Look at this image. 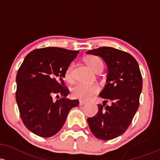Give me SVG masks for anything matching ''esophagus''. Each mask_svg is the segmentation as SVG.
<instances>
[{
    "instance_id": "34e87169",
    "label": "esophagus",
    "mask_w": 160,
    "mask_h": 160,
    "mask_svg": "<svg viewBox=\"0 0 160 160\" xmlns=\"http://www.w3.org/2000/svg\"><path fill=\"white\" fill-rule=\"evenodd\" d=\"M86 103H87V102L83 101V100H80V102H79V105L80 106H83V105L86 104Z\"/></svg>"
}]
</instances>
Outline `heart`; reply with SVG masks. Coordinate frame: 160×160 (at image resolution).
Masks as SVG:
<instances>
[{"instance_id":"1","label":"heart","mask_w":160,"mask_h":160,"mask_svg":"<svg viewBox=\"0 0 160 160\" xmlns=\"http://www.w3.org/2000/svg\"><path fill=\"white\" fill-rule=\"evenodd\" d=\"M86 61L88 65L96 72H99L102 70L103 64L102 61L97 56H89L86 58ZM73 68L74 64L71 63L66 68L64 71V80L68 83H71L74 80L73 76ZM100 90V87L98 84L96 83H77L73 87H71V93L72 97L75 99L87 100L90 99L95 94L98 93Z\"/></svg>"}]
</instances>
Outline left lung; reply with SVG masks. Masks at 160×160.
Here are the masks:
<instances>
[{
    "instance_id": "obj_1",
    "label": "left lung",
    "mask_w": 160,
    "mask_h": 160,
    "mask_svg": "<svg viewBox=\"0 0 160 160\" xmlns=\"http://www.w3.org/2000/svg\"><path fill=\"white\" fill-rule=\"evenodd\" d=\"M87 54L101 57L108 67L106 85L99 94L105 101L98 104V113L87 118L89 129L98 139H114L127 131L139 107L143 84L139 65L131 54L112 47Z\"/></svg>"
}]
</instances>
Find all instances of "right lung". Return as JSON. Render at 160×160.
<instances>
[{
	"label": "right lung",
	"mask_w": 160,
	"mask_h": 160,
	"mask_svg": "<svg viewBox=\"0 0 160 160\" xmlns=\"http://www.w3.org/2000/svg\"><path fill=\"white\" fill-rule=\"evenodd\" d=\"M77 54L57 47L35 49L19 68L16 100L24 125L33 134L42 138L56 134L70 110L79 105L77 99L66 98L69 89L64 82V71Z\"/></svg>",
	"instance_id": "1"
}]
</instances>
